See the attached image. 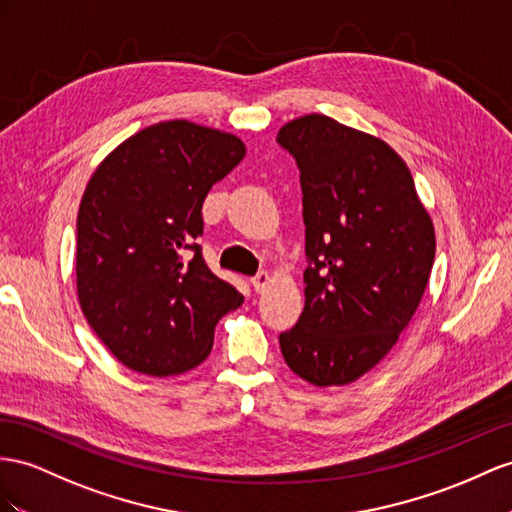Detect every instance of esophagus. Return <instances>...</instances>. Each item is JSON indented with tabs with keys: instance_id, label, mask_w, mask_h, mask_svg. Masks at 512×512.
Masks as SVG:
<instances>
[{
	"instance_id": "34e87169",
	"label": "esophagus",
	"mask_w": 512,
	"mask_h": 512,
	"mask_svg": "<svg viewBox=\"0 0 512 512\" xmlns=\"http://www.w3.org/2000/svg\"><path fill=\"white\" fill-rule=\"evenodd\" d=\"M268 283H270V274H268V272H264V270L257 272L255 277L251 279V285L255 287V292H264Z\"/></svg>"
}]
</instances>
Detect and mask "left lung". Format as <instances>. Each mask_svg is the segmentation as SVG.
Returning a JSON list of instances; mask_svg holds the SVG:
<instances>
[{
  "instance_id": "1",
  "label": "left lung",
  "mask_w": 512,
  "mask_h": 512,
  "mask_svg": "<svg viewBox=\"0 0 512 512\" xmlns=\"http://www.w3.org/2000/svg\"><path fill=\"white\" fill-rule=\"evenodd\" d=\"M277 142L300 170L307 255L305 309L279 335L283 359L311 385L355 383L409 326L435 229L387 142L324 114L283 125Z\"/></svg>"
}]
</instances>
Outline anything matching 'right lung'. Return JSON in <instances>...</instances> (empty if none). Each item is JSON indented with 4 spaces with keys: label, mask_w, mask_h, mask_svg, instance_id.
Wrapping results in <instances>:
<instances>
[{
    "label": "right lung",
    "mask_w": 512,
    "mask_h": 512,
    "mask_svg": "<svg viewBox=\"0 0 512 512\" xmlns=\"http://www.w3.org/2000/svg\"><path fill=\"white\" fill-rule=\"evenodd\" d=\"M240 138L166 121L119 144L90 177L77 214V296L129 370L173 376L207 359L214 329L244 296L207 268L203 201L242 162Z\"/></svg>",
    "instance_id": "add662e5"
}]
</instances>
